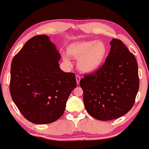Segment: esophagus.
I'll list each match as a JSON object with an SVG mask.
<instances>
[{"label": "esophagus", "mask_w": 149, "mask_h": 149, "mask_svg": "<svg viewBox=\"0 0 149 149\" xmlns=\"http://www.w3.org/2000/svg\"><path fill=\"white\" fill-rule=\"evenodd\" d=\"M76 81H77V84H78L79 83V81H80V79H81V77L79 76V75H76Z\"/></svg>", "instance_id": "obj_1"}]
</instances>
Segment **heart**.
Here are the masks:
<instances>
[{
    "mask_svg": "<svg viewBox=\"0 0 149 149\" xmlns=\"http://www.w3.org/2000/svg\"><path fill=\"white\" fill-rule=\"evenodd\" d=\"M68 53L78 61V68L83 73L95 72L102 65L107 56L105 43L100 40L75 42L69 46ZM65 60L68 56H64Z\"/></svg>",
    "mask_w": 149,
    "mask_h": 149,
    "instance_id": "b5f03b06",
    "label": "heart"
}]
</instances>
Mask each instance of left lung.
Returning a JSON list of instances; mask_svg holds the SVG:
<instances>
[{"label": "left lung", "mask_w": 149, "mask_h": 149, "mask_svg": "<svg viewBox=\"0 0 149 149\" xmlns=\"http://www.w3.org/2000/svg\"><path fill=\"white\" fill-rule=\"evenodd\" d=\"M104 64L79 81L87 112L101 121L112 120L127 113L134 104L139 88L138 64L120 40L110 42Z\"/></svg>", "instance_id": "obj_1"}]
</instances>
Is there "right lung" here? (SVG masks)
Returning <instances> with one entry per match:
<instances>
[{
    "mask_svg": "<svg viewBox=\"0 0 149 149\" xmlns=\"http://www.w3.org/2000/svg\"><path fill=\"white\" fill-rule=\"evenodd\" d=\"M60 59L56 45L47 35L32 38L13 58L10 93L30 122L47 124L59 119L76 87L75 74L61 70Z\"/></svg>",
    "mask_w": 149,
    "mask_h": 149,
    "instance_id": "right-lung-1",
    "label": "right lung"
}]
</instances>
